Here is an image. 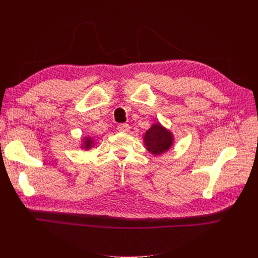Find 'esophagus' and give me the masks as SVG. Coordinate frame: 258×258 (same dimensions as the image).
Here are the masks:
<instances>
[{
  "mask_svg": "<svg viewBox=\"0 0 258 258\" xmlns=\"http://www.w3.org/2000/svg\"><path fill=\"white\" fill-rule=\"evenodd\" d=\"M117 129H118V131L124 132V134H126V132L130 131V126L128 123H120V124H118V126H117Z\"/></svg>",
  "mask_w": 258,
  "mask_h": 258,
  "instance_id": "34e87169",
  "label": "esophagus"
}]
</instances>
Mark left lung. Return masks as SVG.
<instances>
[{
	"label": "left lung",
	"instance_id": "obj_1",
	"mask_svg": "<svg viewBox=\"0 0 258 258\" xmlns=\"http://www.w3.org/2000/svg\"><path fill=\"white\" fill-rule=\"evenodd\" d=\"M143 142L148 152L157 156L166 153L172 147L174 138L172 132L163 127L160 122H156L145 132Z\"/></svg>",
	"mask_w": 258,
	"mask_h": 258
}]
</instances>
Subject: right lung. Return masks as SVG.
<instances>
[{"mask_svg": "<svg viewBox=\"0 0 258 258\" xmlns=\"http://www.w3.org/2000/svg\"><path fill=\"white\" fill-rule=\"evenodd\" d=\"M93 139L91 137H86L83 140V144H82V148H85V150H90V148L93 146Z\"/></svg>", "mask_w": 258, "mask_h": 258, "instance_id": "add662e5", "label": "right lung"}]
</instances>
